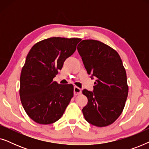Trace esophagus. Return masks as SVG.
Wrapping results in <instances>:
<instances>
[{
	"instance_id": "34e87169",
	"label": "esophagus",
	"mask_w": 149,
	"mask_h": 149,
	"mask_svg": "<svg viewBox=\"0 0 149 149\" xmlns=\"http://www.w3.org/2000/svg\"><path fill=\"white\" fill-rule=\"evenodd\" d=\"M81 93V89L79 88L78 87H74V95H79Z\"/></svg>"
}]
</instances>
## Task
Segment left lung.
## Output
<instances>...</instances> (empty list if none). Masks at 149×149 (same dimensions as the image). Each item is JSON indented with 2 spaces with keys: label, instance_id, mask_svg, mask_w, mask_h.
Masks as SVG:
<instances>
[{
  "label": "left lung",
  "instance_id": "1",
  "mask_svg": "<svg viewBox=\"0 0 149 149\" xmlns=\"http://www.w3.org/2000/svg\"><path fill=\"white\" fill-rule=\"evenodd\" d=\"M77 50L87 73L97 79L93 92L83 90L88 100L83 116L93 125L106 127L119 118L125 107L128 95L125 69L119 54L98 40H83Z\"/></svg>",
  "mask_w": 149,
  "mask_h": 149
}]
</instances>
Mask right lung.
I'll list each match as a JSON object with an SVG mask.
<instances>
[{
	"label": "right lung",
	"mask_w": 149,
	"mask_h": 149,
	"mask_svg": "<svg viewBox=\"0 0 149 149\" xmlns=\"http://www.w3.org/2000/svg\"><path fill=\"white\" fill-rule=\"evenodd\" d=\"M81 40L49 38L36 42L28 54L20 75L19 96L26 113L36 123L57 121L70 103L73 85H60L53 79Z\"/></svg>",
	"instance_id": "add662e5"
}]
</instances>
